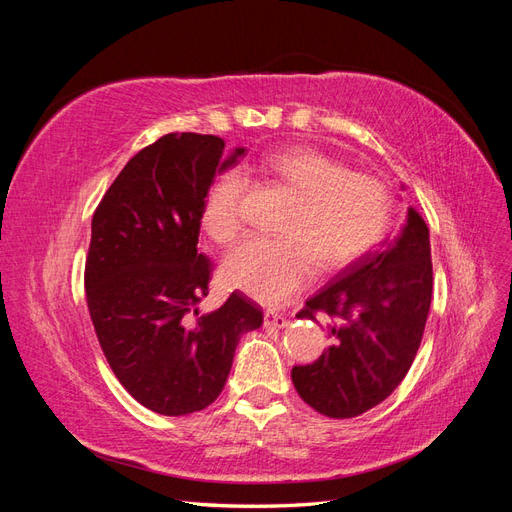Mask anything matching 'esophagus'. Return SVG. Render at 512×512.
Masks as SVG:
<instances>
[{"instance_id":"esophagus-1","label":"esophagus","mask_w":512,"mask_h":512,"mask_svg":"<svg viewBox=\"0 0 512 512\" xmlns=\"http://www.w3.org/2000/svg\"><path fill=\"white\" fill-rule=\"evenodd\" d=\"M290 320L282 314H275V312H267L265 314V327H271V329H284L288 327Z\"/></svg>"}]
</instances>
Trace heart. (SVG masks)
Wrapping results in <instances>:
<instances>
[{"label": "heart", "instance_id": "b5f03b06", "mask_svg": "<svg viewBox=\"0 0 512 512\" xmlns=\"http://www.w3.org/2000/svg\"><path fill=\"white\" fill-rule=\"evenodd\" d=\"M275 181L297 194L280 239L252 237L232 250L224 282L265 305H282L314 275L339 271L380 243L391 222L393 196L374 175L344 166L314 147H288L260 162ZM247 181L226 170L203 205V228L220 245L235 241L245 224Z\"/></svg>", "mask_w": 512, "mask_h": 512}]
</instances>
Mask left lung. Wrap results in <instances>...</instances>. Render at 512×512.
Segmentation results:
<instances>
[{"mask_svg":"<svg viewBox=\"0 0 512 512\" xmlns=\"http://www.w3.org/2000/svg\"><path fill=\"white\" fill-rule=\"evenodd\" d=\"M429 230L408 211L401 235L365 254L305 303L297 318L324 316L329 350L312 365H294L305 404L329 418L359 416L389 397L421 346L431 305Z\"/></svg>","mask_w":512,"mask_h":512,"instance_id":"left-lung-1","label":"left lung"}]
</instances>
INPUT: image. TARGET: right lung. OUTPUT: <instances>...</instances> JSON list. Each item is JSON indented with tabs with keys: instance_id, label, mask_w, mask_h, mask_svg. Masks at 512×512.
<instances>
[{
	"instance_id": "1",
	"label": "right lung",
	"mask_w": 512,
	"mask_h": 512,
	"mask_svg": "<svg viewBox=\"0 0 512 512\" xmlns=\"http://www.w3.org/2000/svg\"><path fill=\"white\" fill-rule=\"evenodd\" d=\"M213 134L173 132L123 166L91 220L85 292L113 374L138 404L183 416L222 393L245 331L262 309L232 292L211 314L213 262L196 250L203 205L222 160Z\"/></svg>"
}]
</instances>
